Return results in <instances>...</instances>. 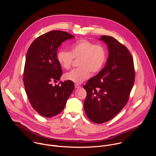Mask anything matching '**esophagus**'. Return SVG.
<instances>
[{"label":"esophagus","instance_id":"esophagus-1","mask_svg":"<svg viewBox=\"0 0 156 156\" xmlns=\"http://www.w3.org/2000/svg\"><path fill=\"white\" fill-rule=\"evenodd\" d=\"M80 87H81V86H80V85H79V84H75V87L76 89L80 88Z\"/></svg>","mask_w":156,"mask_h":156}]
</instances>
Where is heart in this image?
I'll return each mask as SVG.
<instances>
[{
	"label": "heart",
	"instance_id": "1",
	"mask_svg": "<svg viewBox=\"0 0 156 156\" xmlns=\"http://www.w3.org/2000/svg\"><path fill=\"white\" fill-rule=\"evenodd\" d=\"M107 52L101 44L86 40H80L70 47V52L61 49L57 54V60L62 68L69 69L73 62V58H80L78 66L66 73L63 75L65 80L80 84L90 76L93 73L99 72L102 68L106 60Z\"/></svg>",
	"mask_w": 156,
	"mask_h": 156
}]
</instances>
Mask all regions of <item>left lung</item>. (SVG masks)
<instances>
[{
	"label": "left lung",
	"instance_id": "left-lung-1",
	"mask_svg": "<svg viewBox=\"0 0 156 156\" xmlns=\"http://www.w3.org/2000/svg\"><path fill=\"white\" fill-rule=\"evenodd\" d=\"M99 40L107 44L108 58L99 73L83 86L87 93L85 113L96 123L106 122L120 112L128 101L135 77L128 49L113 37L102 36Z\"/></svg>",
	"mask_w": 156,
	"mask_h": 156
}]
</instances>
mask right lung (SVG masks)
Instances as JSON below:
<instances>
[{"instance_id":"add662e5","label":"right lung","mask_w":156,"mask_h":156,"mask_svg":"<svg viewBox=\"0 0 156 156\" xmlns=\"http://www.w3.org/2000/svg\"><path fill=\"white\" fill-rule=\"evenodd\" d=\"M73 37L65 31H52L37 37L28 50L25 88L32 107L42 117L49 118L60 114L74 90V83L70 81H60V86L52 84L60 80L62 75L57 60L58 48L63 42Z\"/></svg>"}]
</instances>
